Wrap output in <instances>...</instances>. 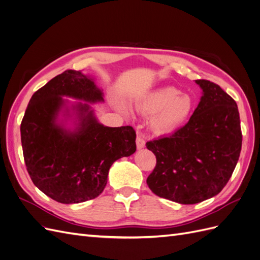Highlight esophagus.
I'll return each instance as SVG.
<instances>
[{
  "mask_svg": "<svg viewBox=\"0 0 260 260\" xmlns=\"http://www.w3.org/2000/svg\"><path fill=\"white\" fill-rule=\"evenodd\" d=\"M145 145H146V141L144 139V137H142L141 134H138L137 137H136V146H137V149H142L145 148Z\"/></svg>",
  "mask_w": 260,
  "mask_h": 260,
  "instance_id": "34e87169",
  "label": "esophagus"
}]
</instances>
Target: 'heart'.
Wrapping results in <instances>:
<instances>
[{
  "label": "heart",
  "mask_w": 260,
  "mask_h": 260,
  "mask_svg": "<svg viewBox=\"0 0 260 260\" xmlns=\"http://www.w3.org/2000/svg\"><path fill=\"white\" fill-rule=\"evenodd\" d=\"M121 111H126L124 105L116 104ZM137 111L151 115L149 125L158 134L170 133L185 124L194 110V100L189 94L174 86H165L150 91L135 105Z\"/></svg>",
  "instance_id": "obj_1"
}]
</instances>
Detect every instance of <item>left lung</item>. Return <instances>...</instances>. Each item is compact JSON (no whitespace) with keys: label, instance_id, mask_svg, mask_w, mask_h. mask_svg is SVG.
Here are the masks:
<instances>
[{"label":"left lung","instance_id":"left-lung-1","mask_svg":"<svg viewBox=\"0 0 260 260\" xmlns=\"http://www.w3.org/2000/svg\"><path fill=\"white\" fill-rule=\"evenodd\" d=\"M196 83L203 95L188 123L146 144L156 157L147 185L157 197L180 204L218 194L236 169L242 148L237 103L211 81Z\"/></svg>","mask_w":260,"mask_h":260}]
</instances>
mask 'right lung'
I'll return each instance as SVG.
<instances>
[{
	"label": "right lung",
	"instance_id": "add662e5",
	"mask_svg": "<svg viewBox=\"0 0 260 260\" xmlns=\"http://www.w3.org/2000/svg\"><path fill=\"white\" fill-rule=\"evenodd\" d=\"M62 97L104 102L94 78L81 71L67 70L52 79L32 95L24 112L23 158L33 183L43 193L59 203H81L104 191L113 162L136 151V133L132 126H105L88 104L69 109ZM62 111L77 120L72 130L57 122Z\"/></svg>",
	"mask_w": 260,
	"mask_h": 260
}]
</instances>
